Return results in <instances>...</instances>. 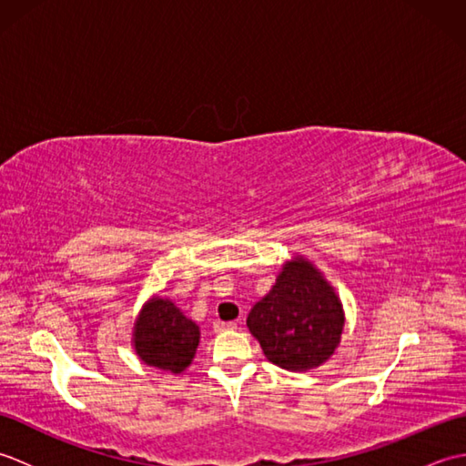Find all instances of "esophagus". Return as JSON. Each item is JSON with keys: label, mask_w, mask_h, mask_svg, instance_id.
<instances>
[{"label": "esophagus", "mask_w": 466, "mask_h": 466, "mask_svg": "<svg viewBox=\"0 0 466 466\" xmlns=\"http://www.w3.org/2000/svg\"><path fill=\"white\" fill-rule=\"evenodd\" d=\"M236 329V322H214V330L216 332H226V330H234Z\"/></svg>", "instance_id": "1"}]
</instances>
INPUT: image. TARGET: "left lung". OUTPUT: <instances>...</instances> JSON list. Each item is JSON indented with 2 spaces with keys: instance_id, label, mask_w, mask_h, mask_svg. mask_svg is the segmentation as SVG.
Wrapping results in <instances>:
<instances>
[{
  "instance_id": "8db88e82",
  "label": "left lung",
  "mask_w": 466,
  "mask_h": 466,
  "mask_svg": "<svg viewBox=\"0 0 466 466\" xmlns=\"http://www.w3.org/2000/svg\"><path fill=\"white\" fill-rule=\"evenodd\" d=\"M134 336L136 352L144 362L177 374L190 366L200 342V329L170 300L156 299L146 304Z\"/></svg>"
}]
</instances>
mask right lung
I'll return each mask as SVG.
<instances>
[{
	"instance_id": "add662e5",
	"label": "right lung",
	"mask_w": 466,
	"mask_h": 466,
	"mask_svg": "<svg viewBox=\"0 0 466 466\" xmlns=\"http://www.w3.org/2000/svg\"><path fill=\"white\" fill-rule=\"evenodd\" d=\"M248 329L266 359L286 370H310L340 342L342 304L309 262L286 264L274 289L248 314Z\"/></svg>"
}]
</instances>
